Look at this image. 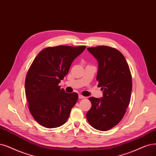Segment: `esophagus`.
Listing matches in <instances>:
<instances>
[{
	"label": "esophagus",
	"instance_id": "1",
	"mask_svg": "<svg viewBox=\"0 0 156 156\" xmlns=\"http://www.w3.org/2000/svg\"><path fill=\"white\" fill-rule=\"evenodd\" d=\"M78 98H79V99H83V98H85V97L81 95V94H79L78 95Z\"/></svg>",
	"mask_w": 156,
	"mask_h": 156
}]
</instances>
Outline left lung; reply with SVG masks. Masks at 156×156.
<instances>
[{
	"instance_id": "8db88e82",
	"label": "left lung",
	"mask_w": 156,
	"mask_h": 156,
	"mask_svg": "<svg viewBox=\"0 0 156 156\" xmlns=\"http://www.w3.org/2000/svg\"><path fill=\"white\" fill-rule=\"evenodd\" d=\"M98 62V87L103 97H90L91 108L86 114L89 124L95 129L106 131L116 126L128 107L132 87L129 67L122 53L108 46L87 48Z\"/></svg>"
}]
</instances>
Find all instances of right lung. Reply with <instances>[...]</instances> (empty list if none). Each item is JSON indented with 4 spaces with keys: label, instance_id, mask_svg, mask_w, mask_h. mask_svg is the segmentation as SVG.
<instances>
[{
    "label": "right lung",
    "instance_id": "obj_1",
    "mask_svg": "<svg viewBox=\"0 0 156 156\" xmlns=\"http://www.w3.org/2000/svg\"><path fill=\"white\" fill-rule=\"evenodd\" d=\"M85 46L59 45L42 50L27 73L26 95L34 119L46 128L58 127L69 118L78 95L67 93L58 85L71 63Z\"/></svg>",
    "mask_w": 156,
    "mask_h": 156
}]
</instances>
